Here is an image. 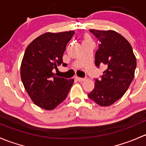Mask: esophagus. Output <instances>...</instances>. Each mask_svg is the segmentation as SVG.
Segmentation results:
<instances>
[{
    "label": "esophagus",
    "mask_w": 146,
    "mask_h": 146,
    "mask_svg": "<svg viewBox=\"0 0 146 146\" xmlns=\"http://www.w3.org/2000/svg\"><path fill=\"white\" fill-rule=\"evenodd\" d=\"M76 79H77L79 82H84V81L85 80V78H81V77H78V76H76Z\"/></svg>",
    "instance_id": "34e87169"
}]
</instances>
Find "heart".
Here are the masks:
<instances>
[{"instance_id":"1","label":"heart","mask_w":146,"mask_h":146,"mask_svg":"<svg viewBox=\"0 0 146 146\" xmlns=\"http://www.w3.org/2000/svg\"><path fill=\"white\" fill-rule=\"evenodd\" d=\"M90 40V38L88 36H86L85 38V39H84V40Z\"/></svg>"}]
</instances>
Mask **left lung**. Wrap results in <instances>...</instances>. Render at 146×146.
Wrapping results in <instances>:
<instances>
[{
  "instance_id": "left-lung-1",
  "label": "left lung",
  "mask_w": 146,
  "mask_h": 146,
  "mask_svg": "<svg viewBox=\"0 0 146 146\" xmlns=\"http://www.w3.org/2000/svg\"><path fill=\"white\" fill-rule=\"evenodd\" d=\"M100 42L95 64H106L101 79H95V87L88 96L100 106H109L121 98L134 77L136 59L129 41L112 30L90 29Z\"/></svg>"
}]
</instances>
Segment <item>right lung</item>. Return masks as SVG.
Here are the masks:
<instances>
[{"label":"right lung","instance_id":"1","mask_svg":"<svg viewBox=\"0 0 146 146\" xmlns=\"http://www.w3.org/2000/svg\"><path fill=\"white\" fill-rule=\"evenodd\" d=\"M74 31L47 32L35 38L27 48L21 64V79L33 103L51 110L66 98L74 79L58 77L52 72L62 64L67 43Z\"/></svg>","mask_w":146,"mask_h":146}]
</instances>
